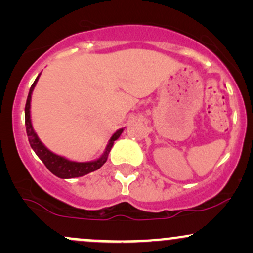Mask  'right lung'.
Segmentation results:
<instances>
[{"mask_svg":"<svg viewBox=\"0 0 253 253\" xmlns=\"http://www.w3.org/2000/svg\"><path fill=\"white\" fill-rule=\"evenodd\" d=\"M40 75L36 78L34 83L32 84L30 92H28L27 101H26V107H25V125H26V132H27L28 141H30L31 147L33 149L36 155L39 157L42 161V163L46 165L48 170L53 173L54 176L59 177L63 179H69V178H75V177H82L84 175H88V173L92 172V171L100 169L102 165L107 162L108 155L112 150L114 141L117 140L119 136L121 135V133L124 132V128L118 129L112 136H110L108 144H107L106 149H104L102 156L98 157L97 159L90 162H75L70 161V159L65 158V157L57 155V153L52 152L51 150H48L45 145L42 144V141L40 140L39 136L36 133V130L33 128V125H32V119H31V100H32V94H33V90L36 88L38 80H39Z\"/></svg>","mask_w":253,"mask_h":253,"instance_id":"obj_1","label":"right lung"}]
</instances>
